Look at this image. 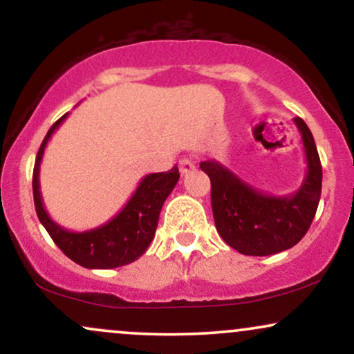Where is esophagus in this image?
<instances>
[{"label":"esophagus","mask_w":354,"mask_h":354,"mask_svg":"<svg viewBox=\"0 0 354 354\" xmlns=\"http://www.w3.org/2000/svg\"><path fill=\"white\" fill-rule=\"evenodd\" d=\"M180 173L181 174H188L189 171H193L194 169V163H193V160H191V158H188V156H185V158H181L180 160Z\"/></svg>","instance_id":"obj_1"}]
</instances>
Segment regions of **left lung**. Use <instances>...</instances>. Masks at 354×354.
Wrapping results in <instances>:
<instances>
[{
	"instance_id": "1",
	"label": "left lung",
	"mask_w": 354,
	"mask_h": 354,
	"mask_svg": "<svg viewBox=\"0 0 354 354\" xmlns=\"http://www.w3.org/2000/svg\"><path fill=\"white\" fill-rule=\"evenodd\" d=\"M304 146L306 174L298 189L273 196L256 189L216 160L201 161L211 180L214 225L226 245L248 256H270L290 250L310 230L321 196V169L315 140L301 118H295Z\"/></svg>"
}]
</instances>
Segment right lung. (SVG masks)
<instances>
[{"mask_svg": "<svg viewBox=\"0 0 354 354\" xmlns=\"http://www.w3.org/2000/svg\"><path fill=\"white\" fill-rule=\"evenodd\" d=\"M66 116L68 113L51 126L36 156L33 169L36 214L56 246L80 266L89 270H111V268L129 265L140 258L153 241L160 211L180 180V173L174 166L166 173L146 174L123 209L104 225L86 231L63 228L44 209L41 191H39V166L48 141L59 128V124L66 120Z\"/></svg>", "mask_w": 354, "mask_h": 354, "instance_id": "add662e5", "label": "right lung"}]
</instances>
